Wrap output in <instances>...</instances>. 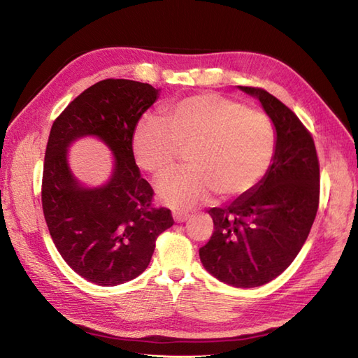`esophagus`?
I'll use <instances>...</instances> for the list:
<instances>
[{
    "instance_id": "obj_1",
    "label": "esophagus",
    "mask_w": 358,
    "mask_h": 358,
    "mask_svg": "<svg viewBox=\"0 0 358 358\" xmlns=\"http://www.w3.org/2000/svg\"><path fill=\"white\" fill-rule=\"evenodd\" d=\"M172 217H173V220L177 223H183V222H186V220L189 218V214H186V212H178V210H175L173 214H172Z\"/></svg>"
}]
</instances>
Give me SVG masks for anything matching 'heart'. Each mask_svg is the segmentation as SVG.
<instances>
[{"mask_svg":"<svg viewBox=\"0 0 358 358\" xmlns=\"http://www.w3.org/2000/svg\"><path fill=\"white\" fill-rule=\"evenodd\" d=\"M167 126L146 118L134 134L136 163L155 178L169 173L183 152L192 169L157 185L159 201L192 209L210 200L249 194L268 173L275 154V127L264 112L217 94L186 98L166 110Z\"/></svg>","mask_w":358,"mask_h":358,"instance_id":"1","label":"heart"}]
</instances>
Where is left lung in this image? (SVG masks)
<instances>
[{"label":"left lung","instance_id":"obj_1","mask_svg":"<svg viewBox=\"0 0 358 358\" xmlns=\"http://www.w3.org/2000/svg\"><path fill=\"white\" fill-rule=\"evenodd\" d=\"M238 89L271 118L275 154L252 191L208 210L214 234L200 248V260L226 285L257 287L277 278L305 245L318 209L320 166L313 136L291 109L263 89Z\"/></svg>","mask_w":358,"mask_h":358}]
</instances>
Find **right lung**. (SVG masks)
Instances as JSON below:
<instances>
[{
  "instance_id": "1",
  "label": "right lung",
  "mask_w": 358,
  "mask_h": 358,
  "mask_svg": "<svg viewBox=\"0 0 358 358\" xmlns=\"http://www.w3.org/2000/svg\"><path fill=\"white\" fill-rule=\"evenodd\" d=\"M148 83L103 80L53 121L45 148L41 201L58 252L71 269L98 286H117L146 271L155 240L173 224L169 209L152 206L150 185L134 158V134L158 100ZM95 136L110 148L113 173L104 185H81L69 166V148Z\"/></svg>"
}]
</instances>
